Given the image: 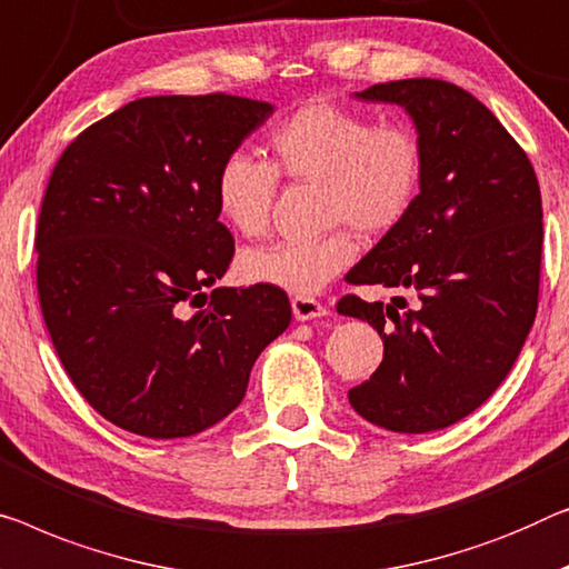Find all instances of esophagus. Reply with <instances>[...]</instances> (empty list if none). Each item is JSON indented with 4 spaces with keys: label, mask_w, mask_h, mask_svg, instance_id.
Returning <instances> with one entry per match:
<instances>
[{
    "label": "esophagus",
    "mask_w": 569,
    "mask_h": 569,
    "mask_svg": "<svg viewBox=\"0 0 569 569\" xmlns=\"http://www.w3.org/2000/svg\"><path fill=\"white\" fill-rule=\"evenodd\" d=\"M293 307V317L299 321H309V319H319V317H327V307L317 299H311V296H293L291 301Z\"/></svg>",
    "instance_id": "34e87169"
}]
</instances>
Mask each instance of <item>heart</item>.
Returning <instances> with one entry per match:
<instances>
[{
  "mask_svg": "<svg viewBox=\"0 0 569 569\" xmlns=\"http://www.w3.org/2000/svg\"><path fill=\"white\" fill-rule=\"evenodd\" d=\"M270 167L248 152H230L214 176V203L232 232L260 237L270 224L278 173L319 183L321 217L380 237L393 232L417 207L423 181V146L403 120L376 122L358 109L311 99L268 132ZM358 256L347 227L313 237L244 250L242 281L309 296L325 288Z\"/></svg>",
  "mask_w": 569,
  "mask_h": 569,
  "instance_id": "1",
  "label": "heart"
}]
</instances>
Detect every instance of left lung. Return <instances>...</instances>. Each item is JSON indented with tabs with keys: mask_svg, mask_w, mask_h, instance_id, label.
I'll return each instance as SVG.
<instances>
[{
	"mask_svg": "<svg viewBox=\"0 0 569 569\" xmlns=\"http://www.w3.org/2000/svg\"><path fill=\"white\" fill-rule=\"evenodd\" d=\"M355 97L409 112L423 181L411 214L345 278L396 291L391 303L352 293L337 303L383 337V362L347 398L376 427L423 435L488 401L527 342L545 237L539 181L496 114L455 83L403 79Z\"/></svg>",
	"mask_w": 569,
	"mask_h": 569,
	"instance_id": "obj_1",
	"label": "left lung"
}]
</instances>
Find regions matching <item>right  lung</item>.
Here are the masks:
<instances>
[{"label": "right lung", "instance_id": "add662e5", "mask_svg": "<svg viewBox=\"0 0 569 569\" xmlns=\"http://www.w3.org/2000/svg\"><path fill=\"white\" fill-rule=\"evenodd\" d=\"M273 114L232 94L146 97L87 127L42 197L38 296L68 378L107 421L191 437L232 413L291 325L276 286L214 288L234 240L219 163Z\"/></svg>", "mask_w": 569, "mask_h": 569}]
</instances>
